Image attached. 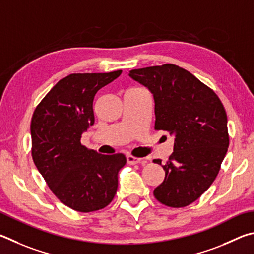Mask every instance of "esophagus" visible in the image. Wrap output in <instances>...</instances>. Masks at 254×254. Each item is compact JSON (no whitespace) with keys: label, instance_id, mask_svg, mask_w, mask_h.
<instances>
[{"label":"esophagus","instance_id":"esophagus-1","mask_svg":"<svg viewBox=\"0 0 254 254\" xmlns=\"http://www.w3.org/2000/svg\"><path fill=\"white\" fill-rule=\"evenodd\" d=\"M141 162V158L131 156V155H127V163L129 165H135V164H139Z\"/></svg>","mask_w":254,"mask_h":254}]
</instances>
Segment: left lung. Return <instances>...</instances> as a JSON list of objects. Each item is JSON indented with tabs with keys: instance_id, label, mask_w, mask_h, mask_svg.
I'll use <instances>...</instances> for the list:
<instances>
[{
	"instance_id": "1",
	"label": "left lung",
	"mask_w": 254,
	"mask_h": 254,
	"mask_svg": "<svg viewBox=\"0 0 254 254\" xmlns=\"http://www.w3.org/2000/svg\"><path fill=\"white\" fill-rule=\"evenodd\" d=\"M129 77L153 93L155 129L174 136V152L165 165L157 201L184 207L214 182L229 147L228 117L212 89L179 65L166 64L129 71Z\"/></svg>"
}]
</instances>
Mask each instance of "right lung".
Listing matches in <instances>:
<instances>
[{"instance_id": "add662e5", "label": "right lung", "mask_w": 254, "mask_h": 254, "mask_svg": "<svg viewBox=\"0 0 254 254\" xmlns=\"http://www.w3.org/2000/svg\"><path fill=\"white\" fill-rule=\"evenodd\" d=\"M120 74L122 70L71 73L47 93L33 113V162L52 193L74 211L101 210L117 192L125 155L99 154L81 145L80 139L95 123L96 93Z\"/></svg>"}]
</instances>
